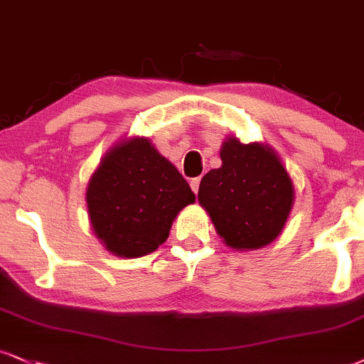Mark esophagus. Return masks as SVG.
Here are the masks:
<instances>
[{"instance_id": "1", "label": "esophagus", "mask_w": 364, "mask_h": 364, "mask_svg": "<svg viewBox=\"0 0 364 364\" xmlns=\"http://www.w3.org/2000/svg\"><path fill=\"white\" fill-rule=\"evenodd\" d=\"M199 186H200V177L192 178V181H191V189L194 191V194H197V192H199Z\"/></svg>"}]
</instances>
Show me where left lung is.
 Segmentation results:
<instances>
[{
	"instance_id": "1",
	"label": "left lung",
	"mask_w": 364,
	"mask_h": 364,
	"mask_svg": "<svg viewBox=\"0 0 364 364\" xmlns=\"http://www.w3.org/2000/svg\"><path fill=\"white\" fill-rule=\"evenodd\" d=\"M221 168L203 177L199 203L218 235L232 248H262L284 230L294 204V186L278 156L258 143L230 138Z\"/></svg>"
}]
</instances>
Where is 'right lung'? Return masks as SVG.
<instances>
[{
  "instance_id": "right-lung-1",
  "label": "right lung",
  "mask_w": 364,
  "mask_h": 364,
  "mask_svg": "<svg viewBox=\"0 0 364 364\" xmlns=\"http://www.w3.org/2000/svg\"><path fill=\"white\" fill-rule=\"evenodd\" d=\"M86 199L92 230L106 250L136 258L165 243L178 210L196 196L146 138H134L107 151Z\"/></svg>"
}]
</instances>
